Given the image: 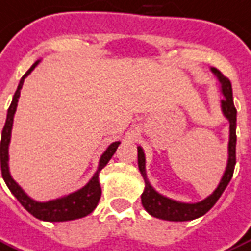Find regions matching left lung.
<instances>
[{"mask_svg": "<svg viewBox=\"0 0 251 251\" xmlns=\"http://www.w3.org/2000/svg\"><path fill=\"white\" fill-rule=\"evenodd\" d=\"M212 71L216 74L220 83H221L222 94L224 99L221 100L222 112L225 115L229 123H230V140H229V160H227V167L222 176V180L217 189L209 196L208 199L202 200L197 204H184V202H177L171 199H167L164 196L159 195L156 190L151 186L147 180L146 175V157L141 147H137V163L140 169L143 178L146 181V189L141 195V204L144 206L147 212L151 216L167 221H190L209 212L214 206L218 199L221 197L224 190L230 182L235 167V143H237V135H235V128H237V110H235L234 103H233V90H231V83L229 78H226L221 71L213 67Z\"/></svg>", "mask_w": 251, "mask_h": 251, "instance_id": "left-lung-1", "label": "left lung"}]
</instances>
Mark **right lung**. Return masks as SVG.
Segmentation results:
<instances>
[{
    "mask_svg": "<svg viewBox=\"0 0 251 251\" xmlns=\"http://www.w3.org/2000/svg\"><path fill=\"white\" fill-rule=\"evenodd\" d=\"M38 65V62H35L20 80V84L17 87V91L13 97L11 104L7 110V116L5 126L2 129V136H1V144H0V157H1V172L5 182H6L7 188L10 189L13 195L16 196L17 200L20 201L21 205L30 213L33 214L35 218L43 220V221L50 222H61V221H70V220H76V218H82L87 216L90 213L97 208L98 202L100 200L101 189L100 184H99V172L104 168L110 159L114 156V153L118 150L120 141H115L112 143L103 154H101L100 161H99V168L97 173L94 175L90 182L87 185L83 186L82 189L76 190L71 195L62 197V199L52 200V201H47V202H37L26 195L24 190L21 189L13 178H11L10 173H9V165H7V160H9V153H7V148H9V141H10V133H11V126H13V118L16 114L17 103H18V98H20L21 88L24 84V80L27 75L34 70V67Z\"/></svg>",
    "mask_w": 251,
    "mask_h": 251,
    "instance_id": "1",
    "label": "right lung"
}]
</instances>
